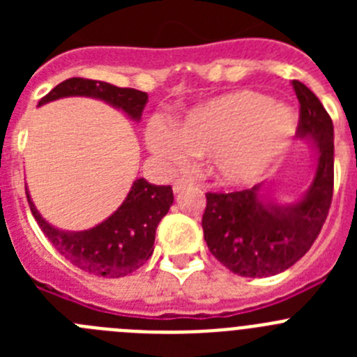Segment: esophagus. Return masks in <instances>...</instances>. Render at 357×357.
Segmentation results:
<instances>
[{"label":"esophagus","instance_id":"34e87169","mask_svg":"<svg viewBox=\"0 0 357 357\" xmlns=\"http://www.w3.org/2000/svg\"><path fill=\"white\" fill-rule=\"evenodd\" d=\"M188 185H191V181H189V178H176V181L173 182V191H175V193H181V191H184Z\"/></svg>","mask_w":357,"mask_h":357}]
</instances>
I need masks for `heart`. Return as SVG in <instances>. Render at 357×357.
I'll use <instances>...</instances> for the list:
<instances>
[{
	"mask_svg": "<svg viewBox=\"0 0 357 357\" xmlns=\"http://www.w3.org/2000/svg\"><path fill=\"white\" fill-rule=\"evenodd\" d=\"M296 116L259 91H236L189 110L175 127L151 119L150 150L173 168H185L191 157L209 155V169L229 185L257 181L288 148Z\"/></svg>",
	"mask_w": 357,
	"mask_h": 357,
	"instance_id": "heart-1",
	"label": "heart"
}]
</instances>
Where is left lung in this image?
Masks as SVG:
<instances>
[{
    "label": "left lung",
    "mask_w": 357,
    "mask_h": 357,
    "mask_svg": "<svg viewBox=\"0 0 357 357\" xmlns=\"http://www.w3.org/2000/svg\"><path fill=\"white\" fill-rule=\"evenodd\" d=\"M301 109L296 134L318 150L317 173L305 197L293 206L273 204L261 184L232 193H206L202 218L211 254L241 277H270L301 259L320 234L334 189L333 119L317 94L293 80Z\"/></svg>",
    "instance_id": "8db88e82"
}]
</instances>
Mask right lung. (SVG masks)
<instances>
[{
	"instance_id": "1",
	"label": "right lung",
	"mask_w": 357,
	"mask_h": 357,
	"mask_svg": "<svg viewBox=\"0 0 357 357\" xmlns=\"http://www.w3.org/2000/svg\"><path fill=\"white\" fill-rule=\"evenodd\" d=\"M66 96H91L125 110L132 119H141L148 94L130 87L89 78H69L53 87L39 105ZM30 211L44 236L71 264L93 275L118 279L135 272L153 254V241L159 222L168 214L173 204L172 185H153L144 178L132 184L119 209L105 222L82 232H64L44 222L31 204Z\"/></svg>"
}]
</instances>
